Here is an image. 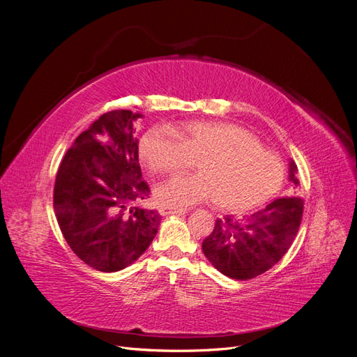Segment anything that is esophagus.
<instances>
[{"mask_svg":"<svg viewBox=\"0 0 357 357\" xmlns=\"http://www.w3.org/2000/svg\"><path fill=\"white\" fill-rule=\"evenodd\" d=\"M188 210L185 208H169V207H162L159 210V213L162 215H169V214H185Z\"/></svg>","mask_w":357,"mask_h":357,"instance_id":"obj_1","label":"esophagus"}]
</instances>
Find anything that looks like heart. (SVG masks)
Here are the masks:
<instances>
[{
    "label": "heart",
    "instance_id": "1",
    "mask_svg": "<svg viewBox=\"0 0 357 357\" xmlns=\"http://www.w3.org/2000/svg\"><path fill=\"white\" fill-rule=\"evenodd\" d=\"M139 158L155 172L176 171L197 160L193 174L172 176L155 188L162 207L189 208L215 199L222 208L245 211L264 204L282 186L283 164L243 126L226 122H186L174 131L147 129Z\"/></svg>",
    "mask_w": 357,
    "mask_h": 357
}]
</instances>
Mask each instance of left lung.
Masks as SVG:
<instances>
[{
    "instance_id": "left-lung-1",
    "label": "left lung",
    "mask_w": 357,
    "mask_h": 357,
    "mask_svg": "<svg viewBox=\"0 0 357 357\" xmlns=\"http://www.w3.org/2000/svg\"><path fill=\"white\" fill-rule=\"evenodd\" d=\"M290 193L299 186L298 167L289 160ZM304 201L298 197L278 198L261 211L243 219H218L204 240L202 252L213 266L234 280H250L264 274L282 259L298 234Z\"/></svg>"
}]
</instances>
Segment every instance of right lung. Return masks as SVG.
Returning a JSON list of instances; mask_svg holds the SVG:
<instances>
[{
	"label": "right lung",
	"mask_w": 357,
	"mask_h": 357,
	"mask_svg": "<svg viewBox=\"0 0 357 357\" xmlns=\"http://www.w3.org/2000/svg\"><path fill=\"white\" fill-rule=\"evenodd\" d=\"M129 110L100 116L63 156L53 208L63 238L96 271L114 273L134 264L158 232L156 210L137 207L149 197L138 162L135 121Z\"/></svg>",
	"instance_id": "obj_1"
}]
</instances>
